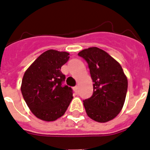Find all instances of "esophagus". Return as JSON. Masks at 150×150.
Masks as SVG:
<instances>
[{"label":"esophagus","mask_w":150,"mask_h":150,"mask_svg":"<svg viewBox=\"0 0 150 150\" xmlns=\"http://www.w3.org/2000/svg\"><path fill=\"white\" fill-rule=\"evenodd\" d=\"M74 91H75V92H76V93H77V92H78V86H75V87H74Z\"/></svg>","instance_id":"esophagus-1"}]
</instances>
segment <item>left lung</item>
Here are the masks:
<instances>
[{"instance_id":"1","label":"left lung","mask_w":150,"mask_h":150,"mask_svg":"<svg viewBox=\"0 0 150 150\" xmlns=\"http://www.w3.org/2000/svg\"><path fill=\"white\" fill-rule=\"evenodd\" d=\"M86 61L93 82V95L83 100L89 118L98 122L113 120L122 109L128 89V79L120 64L98 47L78 53Z\"/></svg>"}]
</instances>
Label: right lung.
<instances>
[{
  "label": "right lung",
  "mask_w": 150,
  "mask_h": 150,
  "mask_svg": "<svg viewBox=\"0 0 150 150\" xmlns=\"http://www.w3.org/2000/svg\"><path fill=\"white\" fill-rule=\"evenodd\" d=\"M69 53L50 50L41 54L24 74L21 91L33 114L46 122L62 117L73 99L72 89L62 86L65 76L61 67Z\"/></svg>",
  "instance_id": "obj_1"
}]
</instances>
